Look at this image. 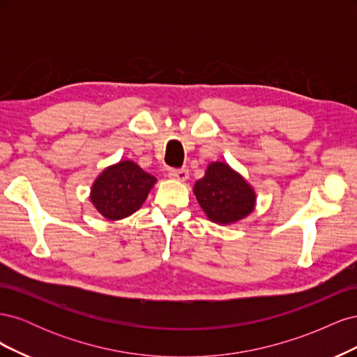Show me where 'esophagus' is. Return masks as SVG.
<instances>
[{"label":"esophagus","mask_w":357,"mask_h":357,"mask_svg":"<svg viewBox=\"0 0 357 357\" xmlns=\"http://www.w3.org/2000/svg\"><path fill=\"white\" fill-rule=\"evenodd\" d=\"M168 176L171 178L178 180V181H186L188 177H189V171L185 169V168H180V169L178 168H172V169H169Z\"/></svg>","instance_id":"obj_1"}]
</instances>
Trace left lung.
Masks as SVG:
<instances>
[{"instance_id": "8db88e82", "label": "left lung", "mask_w": 357, "mask_h": 357, "mask_svg": "<svg viewBox=\"0 0 357 357\" xmlns=\"http://www.w3.org/2000/svg\"><path fill=\"white\" fill-rule=\"evenodd\" d=\"M193 193L207 218L215 223H235L250 214L255 207V192L228 164L213 162L199 178Z\"/></svg>"}]
</instances>
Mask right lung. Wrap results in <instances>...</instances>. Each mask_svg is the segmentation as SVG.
Wrapping results in <instances>:
<instances>
[{
    "mask_svg": "<svg viewBox=\"0 0 357 357\" xmlns=\"http://www.w3.org/2000/svg\"><path fill=\"white\" fill-rule=\"evenodd\" d=\"M155 183L156 178L132 160H121L95 180L91 201L105 219L119 220L142 207Z\"/></svg>",
    "mask_w": 357,
    "mask_h": 357,
    "instance_id": "1",
    "label": "right lung"
}]
</instances>
